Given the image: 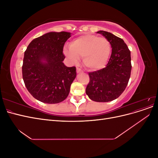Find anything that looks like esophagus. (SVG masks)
Here are the masks:
<instances>
[{
	"label": "esophagus",
	"mask_w": 158,
	"mask_h": 158,
	"mask_svg": "<svg viewBox=\"0 0 158 158\" xmlns=\"http://www.w3.org/2000/svg\"><path fill=\"white\" fill-rule=\"evenodd\" d=\"M76 73H77L78 74L79 73H82L83 71L81 70L80 68H76Z\"/></svg>",
	"instance_id": "34e87169"
}]
</instances>
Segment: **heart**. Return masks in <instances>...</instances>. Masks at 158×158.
Here are the masks:
<instances>
[{
    "label": "heart",
    "instance_id": "heart-1",
    "mask_svg": "<svg viewBox=\"0 0 158 158\" xmlns=\"http://www.w3.org/2000/svg\"><path fill=\"white\" fill-rule=\"evenodd\" d=\"M111 50V44L106 38L87 34L72 41L70 47L64 48V54L74 63L82 56L85 67L91 70H98L106 65Z\"/></svg>",
    "mask_w": 158,
    "mask_h": 158
}]
</instances>
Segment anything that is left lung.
Returning a JSON list of instances; mask_svg holds the SVG:
<instances>
[{
	"label": "left lung",
	"instance_id": "obj_1",
	"mask_svg": "<svg viewBox=\"0 0 158 158\" xmlns=\"http://www.w3.org/2000/svg\"><path fill=\"white\" fill-rule=\"evenodd\" d=\"M111 44L112 52L104 69L89 73L85 93L90 99L108 102L118 98L125 89L131 73V51L124 41L113 33L100 30Z\"/></svg>",
	"mask_w": 158,
	"mask_h": 158
}]
</instances>
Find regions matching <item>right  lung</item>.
Instances as JSON below:
<instances>
[{"label": "right lung", "instance_id": "obj_1", "mask_svg": "<svg viewBox=\"0 0 158 158\" xmlns=\"http://www.w3.org/2000/svg\"><path fill=\"white\" fill-rule=\"evenodd\" d=\"M70 32L51 31L33 40L24 52L22 76L32 96L45 103H58L68 97L76 76V67L63 63Z\"/></svg>", "mask_w": 158, "mask_h": 158}]
</instances>
